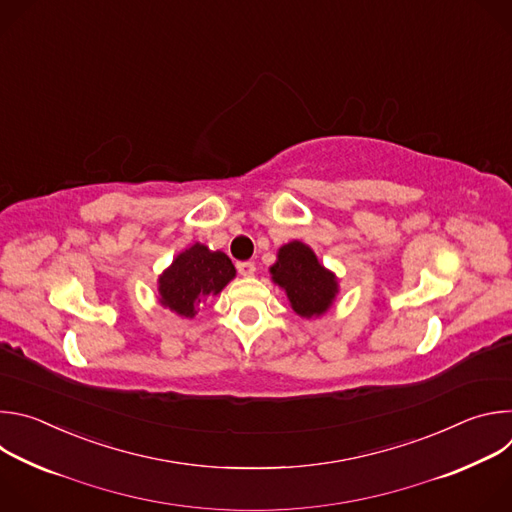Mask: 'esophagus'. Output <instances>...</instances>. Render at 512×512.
Instances as JSON below:
<instances>
[{"label":"esophagus","instance_id":"esophagus-1","mask_svg":"<svg viewBox=\"0 0 512 512\" xmlns=\"http://www.w3.org/2000/svg\"><path fill=\"white\" fill-rule=\"evenodd\" d=\"M237 269H239V273H241L243 277H251V275L255 273V265H253L251 261H241V263H237Z\"/></svg>","mask_w":512,"mask_h":512}]
</instances>
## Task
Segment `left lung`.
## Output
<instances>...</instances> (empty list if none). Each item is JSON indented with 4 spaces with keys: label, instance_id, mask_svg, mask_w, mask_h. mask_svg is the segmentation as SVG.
<instances>
[{
    "label": "left lung",
    "instance_id": "8db88e82",
    "mask_svg": "<svg viewBox=\"0 0 512 512\" xmlns=\"http://www.w3.org/2000/svg\"><path fill=\"white\" fill-rule=\"evenodd\" d=\"M269 273L271 281L285 291L291 310L306 320L324 316L340 291L336 273L324 267L314 249L302 241L281 245Z\"/></svg>",
    "mask_w": 512,
    "mask_h": 512
}]
</instances>
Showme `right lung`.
Returning a JSON list of instances; mask_svg holds the SVG:
<instances>
[{"label": "right lung", "instance_id": "1", "mask_svg": "<svg viewBox=\"0 0 512 512\" xmlns=\"http://www.w3.org/2000/svg\"><path fill=\"white\" fill-rule=\"evenodd\" d=\"M237 269L223 251L192 243L158 277V302L180 318L192 320L200 306L221 294Z\"/></svg>", "mask_w": 512, "mask_h": 512}]
</instances>
